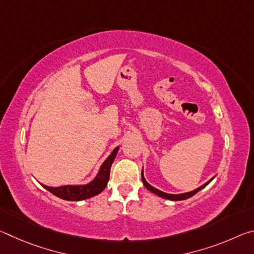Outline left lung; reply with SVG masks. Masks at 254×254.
<instances>
[{
    "label": "left lung",
    "instance_id": "1",
    "mask_svg": "<svg viewBox=\"0 0 254 254\" xmlns=\"http://www.w3.org/2000/svg\"><path fill=\"white\" fill-rule=\"evenodd\" d=\"M141 178H142V183H143V185H144V187L147 188L148 190H150L151 192H153V194L158 195L159 197H161V198L169 199V200H184V199L190 198L191 196H194V195H195V194H197V192H198L199 190H201V189L205 188V187L207 186V185H208V184H209L210 182H212V180L214 179V177H213L212 179H209L207 183H205V184L203 185V186H200V187H198V188H196L195 190H192V191L184 192V194H168V192H163V191H161V190H159V189L152 187L151 185H150V184H148V183H147V180H145V178H144V176H143V170H142V173H141Z\"/></svg>",
    "mask_w": 254,
    "mask_h": 254
}]
</instances>
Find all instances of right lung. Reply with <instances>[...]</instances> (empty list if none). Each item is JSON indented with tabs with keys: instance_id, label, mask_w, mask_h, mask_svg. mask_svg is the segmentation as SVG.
Here are the masks:
<instances>
[{
	"instance_id": "1",
	"label": "right lung",
	"mask_w": 254,
	"mask_h": 254,
	"mask_svg": "<svg viewBox=\"0 0 254 254\" xmlns=\"http://www.w3.org/2000/svg\"><path fill=\"white\" fill-rule=\"evenodd\" d=\"M119 148L120 147L115 148L110 156L106 158V160L102 163L96 177L91 183L86 185H66V186L60 187H49L42 185V187L46 188L51 194L59 197V198L71 201L84 200L98 195L100 192L104 190L107 182H109L111 166L113 163L115 157H117Z\"/></svg>"
}]
</instances>
